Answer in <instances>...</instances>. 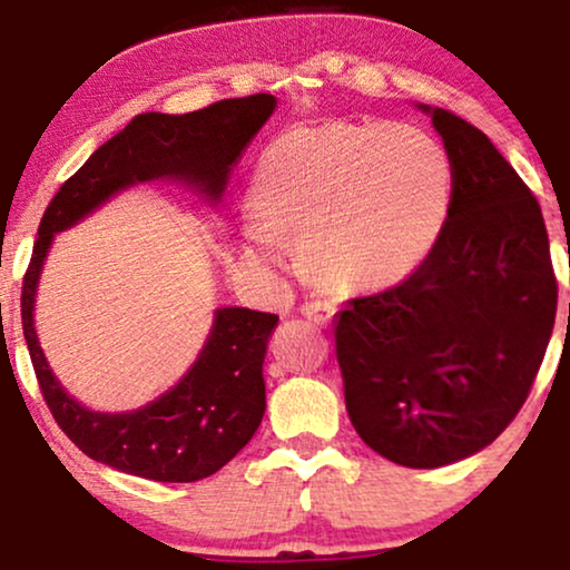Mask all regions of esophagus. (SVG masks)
<instances>
[{
  "label": "esophagus",
  "instance_id": "1",
  "mask_svg": "<svg viewBox=\"0 0 570 570\" xmlns=\"http://www.w3.org/2000/svg\"><path fill=\"white\" fill-rule=\"evenodd\" d=\"M299 311H303L305 318H311L316 324H330L332 316H335V307L326 303H305Z\"/></svg>",
  "mask_w": 570,
  "mask_h": 570
}]
</instances>
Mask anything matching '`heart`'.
I'll return each instance as SVG.
<instances>
[{"mask_svg": "<svg viewBox=\"0 0 570 570\" xmlns=\"http://www.w3.org/2000/svg\"><path fill=\"white\" fill-rule=\"evenodd\" d=\"M453 198V163L415 126L324 122L273 139L248 176L240 257L273 276L297 238L311 278L330 292L402 284L434 252Z\"/></svg>", "mask_w": 570, "mask_h": 570, "instance_id": "b5f03b06", "label": "heart"}]
</instances>
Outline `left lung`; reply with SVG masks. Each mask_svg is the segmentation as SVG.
I'll return each mask as SVG.
<instances>
[{
  "label": "left lung",
  "mask_w": 570,
  "mask_h": 570,
  "mask_svg": "<svg viewBox=\"0 0 570 570\" xmlns=\"http://www.w3.org/2000/svg\"><path fill=\"white\" fill-rule=\"evenodd\" d=\"M453 163L448 222L429 259L394 289L335 316L345 410L399 466L480 453L512 423L552 337L558 284L544 217L493 141L417 104Z\"/></svg>",
  "instance_id": "8db88e82"
}]
</instances>
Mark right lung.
<instances>
[{"label":"right lung","mask_w":570,"mask_h":570,"mask_svg":"<svg viewBox=\"0 0 570 570\" xmlns=\"http://www.w3.org/2000/svg\"><path fill=\"white\" fill-rule=\"evenodd\" d=\"M276 107V96L254 94L187 115H136L63 181L39 222L21 294L23 337L56 423L104 466L155 482H198L233 461L263 423V362L278 316L217 307L198 358L171 389L136 410H90L50 370L35 326L39 276L56 235L80 225L115 195L147 181H176L208 208H217L233 163Z\"/></svg>","instance_id":"obj_1"}]
</instances>
